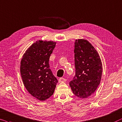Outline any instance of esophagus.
<instances>
[{
  "mask_svg": "<svg viewBox=\"0 0 122 122\" xmlns=\"http://www.w3.org/2000/svg\"><path fill=\"white\" fill-rule=\"evenodd\" d=\"M66 81V79H65V78H63V77H61V78H60L59 80H58V81H59V82H65Z\"/></svg>",
  "mask_w": 122,
  "mask_h": 122,
  "instance_id": "1",
  "label": "esophagus"
}]
</instances>
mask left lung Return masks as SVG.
<instances>
[{"label": "left lung", "instance_id": "8db88e82", "mask_svg": "<svg viewBox=\"0 0 122 122\" xmlns=\"http://www.w3.org/2000/svg\"><path fill=\"white\" fill-rule=\"evenodd\" d=\"M75 76L70 82L76 97L87 98L100 84L103 67L98 52L88 41L78 39L75 42Z\"/></svg>", "mask_w": 122, "mask_h": 122}]
</instances>
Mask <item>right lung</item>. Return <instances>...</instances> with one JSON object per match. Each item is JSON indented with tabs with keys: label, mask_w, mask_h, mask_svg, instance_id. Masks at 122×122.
<instances>
[{
	"label": "right lung",
	"mask_w": 122,
	"mask_h": 122,
	"mask_svg": "<svg viewBox=\"0 0 122 122\" xmlns=\"http://www.w3.org/2000/svg\"><path fill=\"white\" fill-rule=\"evenodd\" d=\"M56 42L39 40L23 55L20 71L24 86L37 99L43 101L53 95L58 81L50 69L49 59Z\"/></svg>",
	"instance_id": "1"
}]
</instances>
